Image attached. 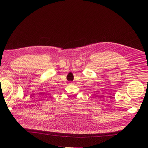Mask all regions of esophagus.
Listing matches in <instances>:
<instances>
[{
    "label": "esophagus",
    "mask_w": 148,
    "mask_h": 148,
    "mask_svg": "<svg viewBox=\"0 0 148 148\" xmlns=\"http://www.w3.org/2000/svg\"><path fill=\"white\" fill-rule=\"evenodd\" d=\"M69 84H73V83H69Z\"/></svg>",
    "instance_id": "obj_1"
}]
</instances>
